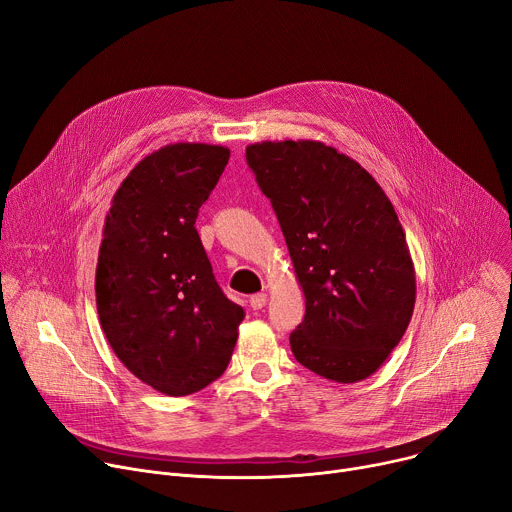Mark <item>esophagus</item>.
Returning <instances> with one entry per match:
<instances>
[{"mask_svg": "<svg viewBox=\"0 0 512 512\" xmlns=\"http://www.w3.org/2000/svg\"><path fill=\"white\" fill-rule=\"evenodd\" d=\"M249 302H251V306H253L255 311H259V309H263V306L267 304V294H263V292H259V294H253Z\"/></svg>", "mask_w": 512, "mask_h": 512, "instance_id": "obj_1", "label": "esophagus"}]
</instances>
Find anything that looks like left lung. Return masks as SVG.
I'll return each mask as SVG.
<instances>
[{
  "label": "left lung",
  "mask_w": 512,
  "mask_h": 512,
  "mask_svg": "<svg viewBox=\"0 0 512 512\" xmlns=\"http://www.w3.org/2000/svg\"><path fill=\"white\" fill-rule=\"evenodd\" d=\"M247 162L282 226L306 313L294 358L323 379L377 372L412 321L416 271L393 203L346 154L315 140L257 142Z\"/></svg>",
  "instance_id": "left-lung-1"
}]
</instances>
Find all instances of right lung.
I'll return each instance as SVG.
<instances>
[{"instance_id": "obj_1", "label": "right lung", "mask_w": 512, "mask_h": 512, "mask_svg": "<svg viewBox=\"0 0 512 512\" xmlns=\"http://www.w3.org/2000/svg\"><path fill=\"white\" fill-rule=\"evenodd\" d=\"M230 150L168 144L131 168L102 228L96 265L100 327L125 368L164 395L222 377L245 319L220 290L195 230Z\"/></svg>"}]
</instances>
